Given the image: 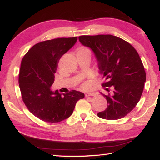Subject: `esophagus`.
I'll use <instances>...</instances> for the list:
<instances>
[{
	"label": "esophagus",
	"mask_w": 160,
	"mask_h": 160,
	"mask_svg": "<svg viewBox=\"0 0 160 160\" xmlns=\"http://www.w3.org/2000/svg\"><path fill=\"white\" fill-rule=\"evenodd\" d=\"M97 94V92H88L87 93V94H85V97H90V96H95Z\"/></svg>",
	"instance_id": "esophagus-1"
}]
</instances>
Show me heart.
I'll list each match as a JSON object with an SVG mask.
<instances>
[{"label": "heart", "instance_id": "obj_1", "mask_svg": "<svg viewBox=\"0 0 160 160\" xmlns=\"http://www.w3.org/2000/svg\"><path fill=\"white\" fill-rule=\"evenodd\" d=\"M86 52H89L90 53V50L88 48H85V47H80L78 49V51H77V54H80V53H86ZM85 88H87L88 87V85L85 84V85H84Z\"/></svg>", "mask_w": 160, "mask_h": 160}]
</instances>
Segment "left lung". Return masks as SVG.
I'll return each instance as SVG.
<instances>
[{
	"label": "left lung",
	"mask_w": 160,
	"mask_h": 160,
	"mask_svg": "<svg viewBox=\"0 0 160 160\" xmlns=\"http://www.w3.org/2000/svg\"><path fill=\"white\" fill-rule=\"evenodd\" d=\"M83 45L91 48L97 58L102 84L108 94L101 93L108 106L97 114L106 120H119L129 114L140 100L146 74L137 51L123 39L112 35L81 36Z\"/></svg>",
	"instance_id": "left-lung-1"
}]
</instances>
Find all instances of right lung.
<instances>
[{
	"label": "right lung",
	"mask_w": 160,
	"mask_h": 160,
	"mask_svg": "<svg viewBox=\"0 0 160 160\" xmlns=\"http://www.w3.org/2000/svg\"><path fill=\"white\" fill-rule=\"evenodd\" d=\"M77 37L59 38L33 45L23 57L19 73L22 98L28 110L47 122H59L70 117L83 93L52 91L60 58L73 46Z\"/></svg>",
	"instance_id": "right-lung-1"
}]
</instances>
